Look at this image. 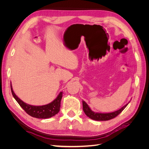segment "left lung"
I'll return each mask as SVG.
<instances>
[{"label":"left lung","instance_id":"1","mask_svg":"<svg viewBox=\"0 0 149 149\" xmlns=\"http://www.w3.org/2000/svg\"><path fill=\"white\" fill-rule=\"evenodd\" d=\"M129 103V102L126 104L125 106L121 107L120 109L112 112H109V113H100V112H94L90 109L87 103L84 101H83V108L85 114L90 119L95 120H108L113 119L116 118L117 116H118L125 109V107L128 105Z\"/></svg>","mask_w":149,"mask_h":149}]
</instances>
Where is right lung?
I'll list each match as a JSON object with an SVG mask.
<instances>
[{
  "mask_svg": "<svg viewBox=\"0 0 149 149\" xmlns=\"http://www.w3.org/2000/svg\"><path fill=\"white\" fill-rule=\"evenodd\" d=\"M10 88L12 94L15 100L26 113L31 117L38 119H47L56 115L60 111L63 92H60L55 100L48 104L43 106H33L28 104L18 97L13 91L12 84H10Z\"/></svg>",
  "mask_w": 149,
  "mask_h": 149,
  "instance_id": "1",
  "label": "right lung"
}]
</instances>
